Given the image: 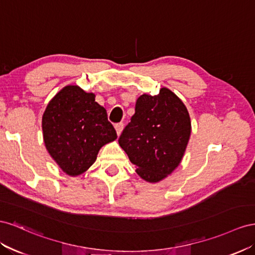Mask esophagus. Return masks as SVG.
Masks as SVG:
<instances>
[{"label":"esophagus","instance_id":"1","mask_svg":"<svg viewBox=\"0 0 255 255\" xmlns=\"http://www.w3.org/2000/svg\"><path fill=\"white\" fill-rule=\"evenodd\" d=\"M123 128H124V124H123V123L116 124V125H115V129H116V133H118V135H120V134L122 133Z\"/></svg>","mask_w":255,"mask_h":255}]
</instances>
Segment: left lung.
<instances>
[{"instance_id":"1","label":"left lung","mask_w":255,"mask_h":255,"mask_svg":"<svg viewBox=\"0 0 255 255\" xmlns=\"http://www.w3.org/2000/svg\"><path fill=\"white\" fill-rule=\"evenodd\" d=\"M190 132L187 108L163 87L158 95L143 94L137 98L135 113L124 128L119 143L140 177L157 183L180 163Z\"/></svg>"}]
</instances>
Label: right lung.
I'll list each match as a JSON object with an SVG mask.
<instances>
[{
  "mask_svg": "<svg viewBox=\"0 0 255 255\" xmlns=\"http://www.w3.org/2000/svg\"><path fill=\"white\" fill-rule=\"evenodd\" d=\"M42 131L49 154L71 176L85 172L101 146L118 137L95 95L76 85L64 87L50 101L42 115Z\"/></svg>",
  "mask_w": 255,
  "mask_h": 255,
  "instance_id": "right-lung-1",
  "label": "right lung"
}]
</instances>
